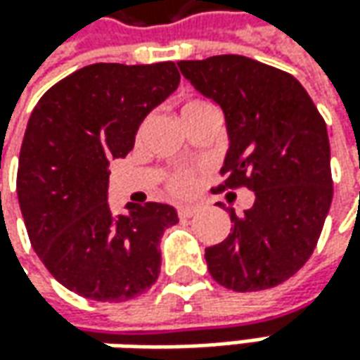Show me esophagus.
Returning <instances> with one entry per match:
<instances>
[{
	"label": "esophagus",
	"mask_w": 360,
	"mask_h": 360,
	"mask_svg": "<svg viewBox=\"0 0 360 360\" xmlns=\"http://www.w3.org/2000/svg\"><path fill=\"white\" fill-rule=\"evenodd\" d=\"M197 211H199L197 205H181V207H177V215L179 217H193Z\"/></svg>",
	"instance_id": "esophagus-1"
}]
</instances>
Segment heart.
<instances>
[{"label": "heart", "instance_id": "1", "mask_svg": "<svg viewBox=\"0 0 360 360\" xmlns=\"http://www.w3.org/2000/svg\"><path fill=\"white\" fill-rule=\"evenodd\" d=\"M211 105L207 101H191L187 105L183 107V111H189V109H195V107H203ZM165 187L171 195H177V197H187L191 195L195 189H197V171L191 167H179L175 171H171L167 175V181H165Z\"/></svg>", "mask_w": 360, "mask_h": 360}]
</instances>
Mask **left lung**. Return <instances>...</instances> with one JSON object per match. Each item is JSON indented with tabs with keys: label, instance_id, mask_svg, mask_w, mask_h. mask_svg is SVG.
<instances>
[{
	"label": "left lung",
	"instance_id": "obj_1",
	"mask_svg": "<svg viewBox=\"0 0 360 360\" xmlns=\"http://www.w3.org/2000/svg\"><path fill=\"white\" fill-rule=\"evenodd\" d=\"M179 69L225 113L229 151L219 189L255 193L243 215L227 209L233 227L205 249L207 269L233 291L277 287L313 255L333 201L327 123L291 73L261 61L213 56Z\"/></svg>",
	"mask_w": 360,
	"mask_h": 360
}]
</instances>
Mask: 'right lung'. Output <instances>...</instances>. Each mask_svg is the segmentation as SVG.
I'll list each match as a JSON object with an SVG mask.
<instances>
[{"instance_id": "obj_1", "label": "right lung", "mask_w": 360, "mask_h": 360, "mask_svg": "<svg viewBox=\"0 0 360 360\" xmlns=\"http://www.w3.org/2000/svg\"><path fill=\"white\" fill-rule=\"evenodd\" d=\"M173 61L94 63L47 89L27 121L18 199L33 251L65 289L121 303L153 287L171 205L107 203L109 161L133 149L145 115L179 85Z\"/></svg>"}]
</instances>
